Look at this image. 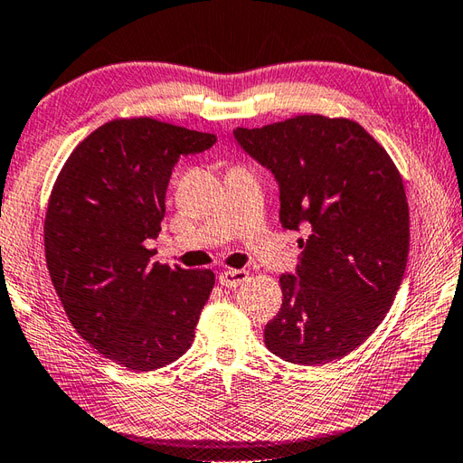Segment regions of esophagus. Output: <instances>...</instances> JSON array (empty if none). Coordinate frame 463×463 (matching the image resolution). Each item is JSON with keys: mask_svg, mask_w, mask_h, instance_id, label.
<instances>
[{"mask_svg": "<svg viewBox=\"0 0 463 463\" xmlns=\"http://www.w3.org/2000/svg\"><path fill=\"white\" fill-rule=\"evenodd\" d=\"M246 280H249V272L246 270H224L219 276V282L224 288H239Z\"/></svg>", "mask_w": 463, "mask_h": 463, "instance_id": "34e87169", "label": "esophagus"}]
</instances>
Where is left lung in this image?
Returning <instances> with one entry per match:
<instances>
[{
  "label": "left lung",
  "instance_id": "8db88e82",
  "mask_svg": "<svg viewBox=\"0 0 463 463\" xmlns=\"http://www.w3.org/2000/svg\"><path fill=\"white\" fill-rule=\"evenodd\" d=\"M234 137L274 174L282 227L307 231L296 276H280L266 347L309 367L345 357L381 326L404 276L411 221L399 169L349 118L302 114Z\"/></svg>",
  "mask_w": 463,
  "mask_h": 463
}]
</instances>
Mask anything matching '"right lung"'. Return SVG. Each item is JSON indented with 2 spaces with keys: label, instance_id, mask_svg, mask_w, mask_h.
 Wrapping results in <instances>:
<instances>
[{
  "label": "right lung",
  "instance_id": "add662e5",
  "mask_svg": "<svg viewBox=\"0 0 463 463\" xmlns=\"http://www.w3.org/2000/svg\"><path fill=\"white\" fill-rule=\"evenodd\" d=\"M217 136L154 118H116L64 161L45 217L51 282L72 327L106 359L154 371L185 353L214 286L211 270L152 262L171 169Z\"/></svg>",
  "mask_w": 463,
  "mask_h": 463
}]
</instances>
